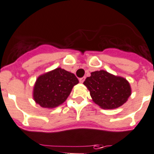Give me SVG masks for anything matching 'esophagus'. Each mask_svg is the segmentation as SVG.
Masks as SVG:
<instances>
[{
	"mask_svg": "<svg viewBox=\"0 0 154 154\" xmlns=\"http://www.w3.org/2000/svg\"><path fill=\"white\" fill-rule=\"evenodd\" d=\"M85 79V77H83V78H80L79 79V82L81 83H83V82H84Z\"/></svg>",
	"mask_w": 154,
	"mask_h": 154,
	"instance_id": "esophagus-1",
	"label": "esophagus"
}]
</instances>
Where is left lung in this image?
Here are the masks:
<instances>
[{
  "instance_id": "8db88e82",
  "label": "left lung",
  "mask_w": 154,
  "mask_h": 154,
  "mask_svg": "<svg viewBox=\"0 0 154 154\" xmlns=\"http://www.w3.org/2000/svg\"><path fill=\"white\" fill-rule=\"evenodd\" d=\"M83 84L90 91L93 101L103 109L122 106L131 95V87L126 79L104 70L91 72Z\"/></svg>"
}]
</instances>
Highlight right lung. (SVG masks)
Segmentation results:
<instances>
[{
    "label": "right lung",
    "instance_id": "right-lung-1",
    "mask_svg": "<svg viewBox=\"0 0 154 154\" xmlns=\"http://www.w3.org/2000/svg\"><path fill=\"white\" fill-rule=\"evenodd\" d=\"M78 83L73 73L57 68L38 78L33 97L42 107L54 108L66 100L73 86Z\"/></svg>",
    "mask_w": 154,
    "mask_h": 154
}]
</instances>
